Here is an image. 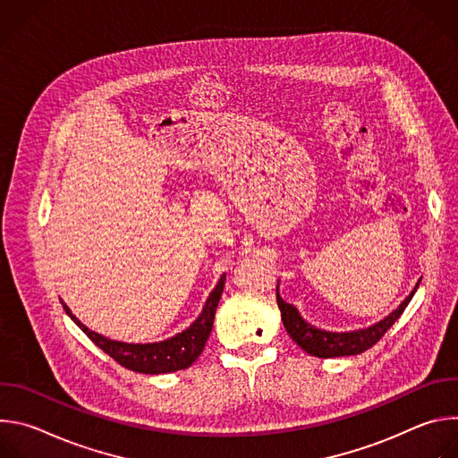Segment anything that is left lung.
I'll use <instances>...</instances> for the list:
<instances>
[{
  "instance_id": "1",
  "label": "left lung",
  "mask_w": 458,
  "mask_h": 458,
  "mask_svg": "<svg viewBox=\"0 0 458 458\" xmlns=\"http://www.w3.org/2000/svg\"><path fill=\"white\" fill-rule=\"evenodd\" d=\"M420 284H415L411 293L399 304L389 315L380 318L378 322L368 326V328H359L353 332H328L320 330L317 326L310 324L302 318L299 310L286 302L279 293V283H277V306L281 310V318L286 332L293 339L295 344H299L306 353L320 359H332V357H346V355H359L366 350H369L373 344H377L382 335L395 324V320L403 315L410 301L413 299L417 288Z\"/></svg>"
}]
</instances>
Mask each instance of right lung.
I'll return each mask as SVG.
<instances>
[{"label":"right lung","mask_w":458,"mask_h":458,"mask_svg":"<svg viewBox=\"0 0 458 458\" xmlns=\"http://www.w3.org/2000/svg\"><path fill=\"white\" fill-rule=\"evenodd\" d=\"M226 274L221 276L217 281L216 288L210 292L199 317L195 318L186 330L181 334H175L174 337H168L159 343H123V341H114L108 339L98 332L89 330L87 326L71 311V308L63 304V310L67 311V315L80 326L81 332L96 344L99 346L106 355H110L115 362L121 366L138 371V373H147V375H159V373H172L179 369L190 368L195 360L199 359L210 332L214 326L216 318V310L225 288Z\"/></svg>","instance_id":"right-lung-1"}]
</instances>
